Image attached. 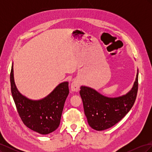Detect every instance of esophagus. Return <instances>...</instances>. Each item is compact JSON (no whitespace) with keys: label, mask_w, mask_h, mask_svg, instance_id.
I'll return each instance as SVG.
<instances>
[{"label":"esophagus","mask_w":152,"mask_h":152,"mask_svg":"<svg viewBox=\"0 0 152 152\" xmlns=\"http://www.w3.org/2000/svg\"><path fill=\"white\" fill-rule=\"evenodd\" d=\"M79 87H80V85H79V80L77 79L73 80V82L71 84V91L72 92H78L79 90Z\"/></svg>","instance_id":"esophagus-1"}]
</instances>
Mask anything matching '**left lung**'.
I'll use <instances>...</instances> for the list:
<instances>
[{"mask_svg":"<svg viewBox=\"0 0 152 152\" xmlns=\"http://www.w3.org/2000/svg\"><path fill=\"white\" fill-rule=\"evenodd\" d=\"M138 89V70L132 89L126 94L109 98L87 86H81L80 94L89 125L96 131H103L115 125L130 111Z\"/></svg>","mask_w":152,"mask_h":152,"instance_id":"obj_1","label":"left lung"}]
</instances>
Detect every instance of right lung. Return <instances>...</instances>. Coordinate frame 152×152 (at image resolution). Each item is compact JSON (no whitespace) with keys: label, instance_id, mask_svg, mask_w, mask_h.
I'll return each mask as SVG.
<instances>
[{"label":"right lung","instance_id":"obj_1","mask_svg":"<svg viewBox=\"0 0 152 152\" xmlns=\"http://www.w3.org/2000/svg\"><path fill=\"white\" fill-rule=\"evenodd\" d=\"M10 81L12 98L25 125L41 134H48L56 130L60 124L64 104L69 94L68 82L59 84L43 99L32 100L18 90L14 79L13 63Z\"/></svg>","mask_w":152,"mask_h":152}]
</instances>
